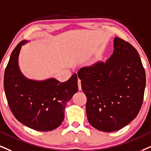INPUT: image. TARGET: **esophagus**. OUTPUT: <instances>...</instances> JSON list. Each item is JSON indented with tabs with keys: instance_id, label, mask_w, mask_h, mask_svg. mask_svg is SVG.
<instances>
[{
	"instance_id": "1",
	"label": "esophagus",
	"mask_w": 151,
	"mask_h": 151,
	"mask_svg": "<svg viewBox=\"0 0 151 151\" xmlns=\"http://www.w3.org/2000/svg\"><path fill=\"white\" fill-rule=\"evenodd\" d=\"M78 89L79 90H81V81L78 78Z\"/></svg>"
}]
</instances>
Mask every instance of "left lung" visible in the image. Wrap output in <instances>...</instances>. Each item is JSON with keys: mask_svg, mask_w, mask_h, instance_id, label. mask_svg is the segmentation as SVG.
Returning <instances> with one entry per match:
<instances>
[{"mask_svg": "<svg viewBox=\"0 0 151 151\" xmlns=\"http://www.w3.org/2000/svg\"><path fill=\"white\" fill-rule=\"evenodd\" d=\"M113 43L108 60L78 72L87 96V120L105 132L122 129L137 117L146 87V73L137 50L118 37Z\"/></svg>", "mask_w": 151, "mask_h": 151, "instance_id": "obj_1", "label": "left lung"}]
</instances>
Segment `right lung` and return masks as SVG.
<instances>
[{"label":"right lung","instance_id":"right-lung-1","mask_svg":"<svg viewBox=\"0 0 151 151\" xmlns=\"http://www.w3.org/2000/svg\"><path fill=\"white\" fill-rule=\"evenodd\" d=\"M22 40L11 54L4 74V90L12 114L24 125L37 131L56 129L64 119L66 105L78 92V76L74 73L68 81L57 79L34 81L25 77L19 66Z\"/></svg>","mask_w":151,"mask_h":151}]
</instances>
